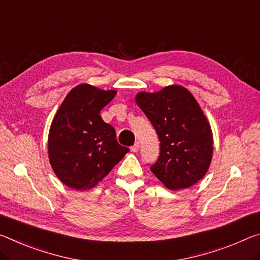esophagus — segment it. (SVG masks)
Wrapping results in <instances>:
<instances>
[{"mask_svg": "<svg viewBox=\"0 0 260 260\" xmlns=\"http://www.w3.org/2000/svg\"><path fill=\"white\" fill-rule=\"evenodd\" d=\"M139 148H140V143H139V141H138V142H135L134 145L131 147V150L134 151V152H137V151L139 150Z\"/></svg>", "mask_w": 260, "mask_h": 260, "instance_id": "34e87169", "label": "esophagus"}]
</instances>
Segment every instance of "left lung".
<instances>
[{"label":"left lung","mask_w":260,"mask_h":260,"mask_svg":"<svg viewBox=\"0 0 260 260\" xmlns=\"http://www.w3.org/2000/svg\"><path fill=\"white\" fill-rule=\"evenodd\" d=\"M159 139V156L150 167L168 188H187L203 178L213 155L211 125L192 93L182 85L135 97Z\"/></svg>","instance_id":"1"}]
</instances>
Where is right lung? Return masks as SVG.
<instances>
[{
    "mask_svg": "<svg viewBox=\"0 0 260 260\" xmlns=\"http://www.w3.org/2000/svg\"><path fill=\"white\" fill-rule=\"evenodd\" d=\"M115 94L83 83L69 91L57 110L49 128L48 158L66 186L80 191L96 186L129 151L100 114Z\"/></svg>",
    "mask_w": 260,
    "mask_h": 260,
    "instance_id": "right-lung-1",
    "label": "right lung"
}]
</instances>
